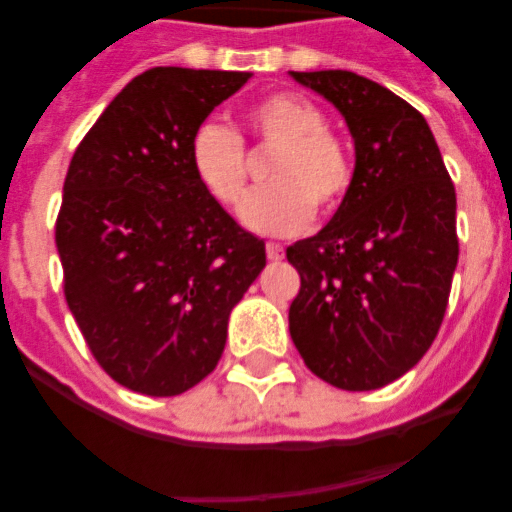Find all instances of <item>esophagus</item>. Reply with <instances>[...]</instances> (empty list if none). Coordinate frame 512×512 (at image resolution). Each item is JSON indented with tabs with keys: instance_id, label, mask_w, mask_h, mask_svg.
<instances>
[{
	"instance_id": "34e87169",
	"label": "esophagus",
	"mask_w": 512,
	"mask_h": 512,
	"mask_svg": "<svg viewBox=\"0 0 512 512\" xmlns=\"http://www.w3.org/2000/svg\"><path fill=\"white\" fill-rule=\"evenodd\" d=\"M265 255H268V260H273V263H279V260H284V247L276 244V241H268V244H265Z\"/></svg>"
}]
</instances>
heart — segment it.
Segmentation results:
<instances>
[{
	"label": "heart",
	"instance_id": "heart-1",
	"mask_svg": "<svg viewBox=\"0 0 512 512\" xmlns=\"http://www.w3.org/2000/svg\"><path fill=\"white\" fill-rule=\"evenodd\" d=\"M255 146L273 148L265 164L263 191L252 193L241 220L252 231L292 236L308 228L313 209L332 215L353 185V154L327 127V114L297 92H273L244 114ZM188 162L199 185L220 204L239 207L247 193V151L223 124H201L188 146Z\"/></svg>",
	"mask_w": 512,
	"mask_h": 512
}]
</instances>
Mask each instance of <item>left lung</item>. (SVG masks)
Returning a JSON list of instances; mask_svg holds the SVG:
<instances>
[{
	"label": "left lung",
	"mask_w": 512,
	"mask_h": 512,
	"mask_svg": "<svg viewBox=\"0 0 512 512\" xmlns=\"http://www.w3.org/2000/svg\"><path fill=\"white\" fill-rule=\"evenodd\" d=\"M335 103L356 175L335 217L287 247L300 273L289 335L305 366L342 390L398 380L436 340L460 257L457 196L425 116L353 71H292Z\"/></svg>",
	"instance_id": "8db88e82"
}]
</instances>
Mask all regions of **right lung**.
I'll list each match as a JSON object with an SVG mask.
<instances>
[{
	"mask_svg": "<svg viewBox=\"0 0 512 512\" xmlns=\"http://www.w3.org/2000/svg\"><path fill=\"white\" fill-rule=\"evenodd\" d=\"M249 76L151 68L68 164L55 223L66 303L103 372L143 396H177L215 369L233 305L265 268V241L188 162L193 132Z\"/></svg>",
	"mask_w": 512,
	"mask_h": 512,
	"instance_id": "obj_1",
	"label": "right lung"
}]
</instances>
